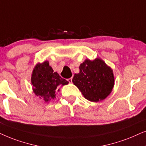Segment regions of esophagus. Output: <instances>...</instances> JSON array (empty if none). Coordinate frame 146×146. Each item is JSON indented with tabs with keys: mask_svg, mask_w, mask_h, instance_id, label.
I'll use <instances>...</instances> for the list:
<instances>
[{
	"mask_svg": "<svg viewBox=\"0 0 146 146\" xmlns=\"http://www.w3.org/2000/svg\"><path fill=\"white\" fill-rule=\"evenodd\" d=\"M67 81H69V83H72V77H71V78H69V79H68Z\"/></svg>",
	"mask_w": 146,
	"mask_h": 146,
	"instance_id": "1",
	"label": "esophagus"
}]
</instances>
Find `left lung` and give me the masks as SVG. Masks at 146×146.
<instances>
[{
  "label": "left lung",
  "instance_id": "obj_1",
  "mask_svg": "<svg viewBox=\"0 0 146 146\" xmlns=\"http://www.w3.org/2000/svg\"><path fill=\"white\" fill-rule=\"evenodd\" d=\"M73 83L86 100L91 102L104 100L111 93L115 77L113 70L102 59H87L79 65V73H75Z\"/></svg>",
  "mask_w": 146,
  "mask_h": 146
}]
</instances>
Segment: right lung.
<instances>
[{"label":"right lung","mask_w":146,"mask_h":146,"mask_svg":"<svg viewBox=\"0 0 146 146\" xmlns=\"http://www.w3.org/2000/svg\"><path fill=\"white\" fill-rule=\"evenodd\" d=\"M31 81L33 93L45 103L55 99V93L59 91L60 87L69 83L57 72H54L48 61L35 66Z\"/></svg>","instance_id":"1"}]
</instances>
